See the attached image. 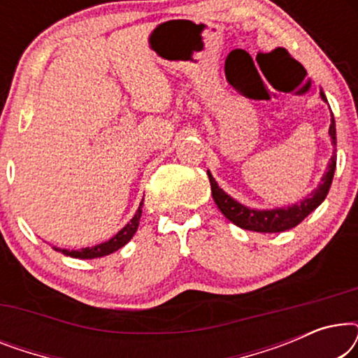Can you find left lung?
<instances>
[{
  "label": "left lung",
  "instance_id": "1",
  "mask_svg": "<svg viewBox=\"0 0 358 358\" xmlns=\"http://www.w3.org/2000/svg\"><path fill=\"white\" fill-rule=\"evenodd\" d=\"M322 101L327 102L324 92L321 91ZM329 136L332 141V146H336V122L334 115L331 117V127H329ZM336 161L337 155L336 150L332 153V158L327 164V171L322 176L321 182L317 187L313 190L310 195H306L305 199L300 200L298 203H293L290 207H282V208H272V210H256L244 207L243 203H239L238 200L224 192L222 187H218L217 180L213 179V176L207 171L210 185H212V197L215 203L218 205L220 212L227 217L229 222L236 224V227L243 229H249V231H257V233H280L287 231V229L295 228L296 224H300L313 210H316L320 205L324 202L327 192H329L332 178H334L336 171Z\"/></svg>",
  "mask_w": 358,
  "mask_h": 358
}]
</instances>
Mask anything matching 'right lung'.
<instances>
[{
	"label": "right lung",
	"instance_id": "1",
	"mask_svg": "<svg viewBox=\"0 0 358 358\" xmlns=\"http://www.w3.org/2000/svg\"><path fill=\"white\" fill-rule=\"evenodd\" d=\"M141 207H143V200H141L140 207H138V210H136V213L134 215V218H131L130 222L115 234L114 238H110L109 241L101 243V244H97V246H92V248H83V249H80V251H73V249L70 251V249H57V248H53V249H55V251H60L62 254H65V256L76 257V259H96V257H102V256H107V254L119 251L120 248H124L125 244L129 243L131 238H134L136 229H138Z\"/></svg>",
	"mask_w": 358,
	"mask_h": 358
}]
</instances>
